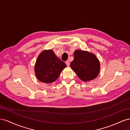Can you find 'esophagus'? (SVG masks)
<instances>
[{
	"instance_id": "esophagus-1",
	"label": "esophagus",
	"mask_w": 130,
	"mask_h": 130,
	"mask_svg": "<svg viewBox=\"0 0 130 130\" xmlns=\"http://www.w3.org/2000/svg\"><path fill=\"white\" fill-rule=\"evenodd\" d=\"M66 64L67 65V67H69V65H70V62H69V60H67L66 61Z\"/></svg>"
}]
</instances>
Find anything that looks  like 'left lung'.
Masks as SVG:
<instances>
[{
  "label": "left lung",
  "instance_id": "obj_1",
  "mask_svg": "<svg viewBox=\"0 0 130 130\" xmlns=\"http://www.w3.org/2000/svg\"><path fill=\"white\" fill-rule=\"evenodd\" d=\"M74 56L70 67L81 80L88 81L96 78L100 71V63L94 54L77 50Z\"/></svg>",
  "mask_w": 130,
  "mask_h": 130
}]
</instances>
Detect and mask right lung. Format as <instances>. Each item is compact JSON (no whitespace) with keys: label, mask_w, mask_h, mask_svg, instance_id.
Instances as JSON below:
<instances>
[{"label":"right lung","mask_w":130,"mask_h":130,"mask_svg":"<svg viewBox=\"0 0 130 130\" xmlns=\"http://www.w3.org/2000/svg\"><path fill=\"white\" fill-rule=\"evenodd\" d=\"M66 64L52 50H44L39 55L35 66L36 76L40 81L51 83L60 76Z\"/></svg>","instance_id":"1"}]
</instances>
